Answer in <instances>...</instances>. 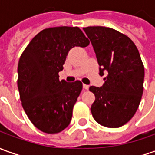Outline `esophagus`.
<instances>
[{"instance_id":"1","label":"esophagus","mask_w":155,"mask_h":155,"mask_svg":"<svg viewBox=\"0 0 155 155\" xmlns=\"http://www.w3.org/2000/svg\"><path fill=\"white\" fill-rule=\"evenodd\" d=\"M83 87H84V89H88V88H89V86L87 85V84H84V85H83Z\"/></svg>"}]
</instances>
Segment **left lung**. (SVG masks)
<instances>
[{"label": "left lung", "mask_w": 155, "mask_h": 155, "mask_svg": "<svg viewBox=\"0 0 155 155\" xmlns=\"http://www.w3.org/2000/svg\"><path fill=\"white\" fill-rule=\"evenodd\" d=\"M100 65V74L108 72L102 87L91 86L95 100L94 119L106 127L116 128L133 118L143 92L144 67L137 48L127 35L110 28H84Z\"/></svg>", "instance_id": "1"}]
</instances>
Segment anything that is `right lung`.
I'll use <instances>...</instances> for the list:
<instances>
[{
  "label": "right lung",
  "mask_w": 155,
  "mask_h": 155,
  "mask_svg": "<svg viewBox=\"0 0 155 155\" xmlns=\"http://www.w3.org/2000/svg\"><path fill=\"white\" fill-rule=\"evenodd\" d=\"M88 45L78 27L49 28L35 35L20 56L18 87L22 108L44 133H58L70 124L83 84L60 81L58 73L71 48Z\"/></svg>",
  "instance_id": "right-lung-1"
}]
</instances>
